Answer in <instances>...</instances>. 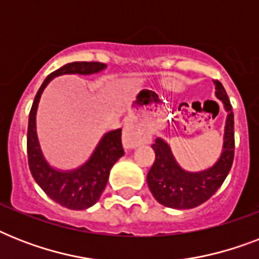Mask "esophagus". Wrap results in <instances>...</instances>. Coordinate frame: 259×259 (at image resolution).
I'll return each mask as SVG.
<instances>
[{
  "label": "esophagus",
  "mask_w": 259,
  "mask_h": 259,
  "mask_svg": "<svg viewBox=\"0 0 259 259\" xmlns=\"http://www.w3.org/2000/svg\"><path fill=\"white\" fill-rule=\"evenodd\" d=\"M142 142V134L136 130L133 125H126L122 134V144L125 149H133L137 148Z\"/></svg>",
  "instance_id": "1"
}]
</instances>
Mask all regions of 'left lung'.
<instances>
[{"instance_id": "1", "label": "left lung", "mask_w": 259, "mask_h": 259, "mask_svg": "<svg viewBox=\"0 0 259 259\" xmlns=\"http://www.w3.org/2000/svg\"><path fill=\"white\" fill-rule=\"evenodd\" d=\"M215 94L229 111L225 127V142L221 158L212 168L203 172H185L173 157L170 148L161 138H156L152 148L156 153L146 181L150 192L160 204L169 208H193L204 203L217 192L229 175L234 161V114L233 106L219 80H215Z\"/></svg>"}]
</instances>
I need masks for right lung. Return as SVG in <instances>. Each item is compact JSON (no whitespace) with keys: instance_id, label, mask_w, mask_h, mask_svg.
<instances>
[{"instance_id":"add662e5","label":"right lung","mask_w":259,"mask_h":259,"mask_svg":"<svg viewBox=\"0 0 259 259\" xmlns=\"http://www.w3.org/2000/svg\"><path fill=\"white\" fill-rule=\"evenodd\" d=\"M106 64L98 62H74L68 63L62 68L54 71L46 78L41 87L34 97L33 105L29 113L28 121V137H26V150H28V164L34 181L47 193V196L63 207L70 209H86L99 200L107 180L110 169L123 156L121 134L122 130L117 129L105 134L97 149L90 157L89 161L80 168L70 172H60L54 169L46 161L38 145L36 133V111L41 97L42 90L48 83L59 75L80 74L90 75L99 72Z\"/></svg>"}]
</instances>
